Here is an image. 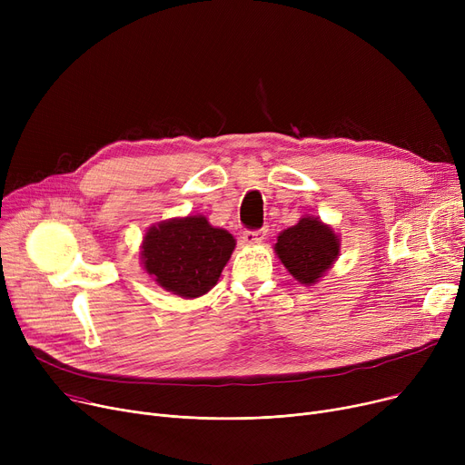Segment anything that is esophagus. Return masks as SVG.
Listing matches in <instances>:
<instances>
[{
	"mask_svg": "<svg viewBox=\"0 0 465 465\" xmlns=\"http://www.w3.org/2000/svg\"><path fill=\"white\" fill-rule=\"evenodd\" d=\"M265 233H267L265 228H262V230H245V232H242V239H245V242H249V245H256V242H262L265 239Z\"/></svg>",
	"mask_w": 465,
	"mask_h": 465,
	"instance_id": "esophagus-1",
	"label": "esophagus"
}]
</instances>
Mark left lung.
<instances>
[{"label": "left lung", "instance_id": "8db88e82", "mask_svg": "<svg viewBox=\"0 0 465 465\" xmlns=\"http://www.w3.org/2000/svg\"><path fill=\"white\" fill-rule=\"evenodd\" d=\"M275 252L292 277L303 284H314L335 262L339 241L321 220L305 216L277 237Z\"/></svg>", "mask_w": 465, "mask_h": 465}]
</instances>
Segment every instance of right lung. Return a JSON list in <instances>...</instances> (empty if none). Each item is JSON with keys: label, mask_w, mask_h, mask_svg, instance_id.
<instances>
[{"label": "right lung", "mask_w": 465, "mask_h": 465, "mask_svg": "<svg viewBox=\"0 0 465 465\" xmlns=\"http://www.w3.org/2000/svg\"><path fill=\"white\" fill-rule=\"evenodd\" d=\"M235 239L213 228L205 216H186L162 223L143 239V263L149 275L183 298L209 292L228 263Z\"/></svg>", "instance_id": "1"}]
</instances>
